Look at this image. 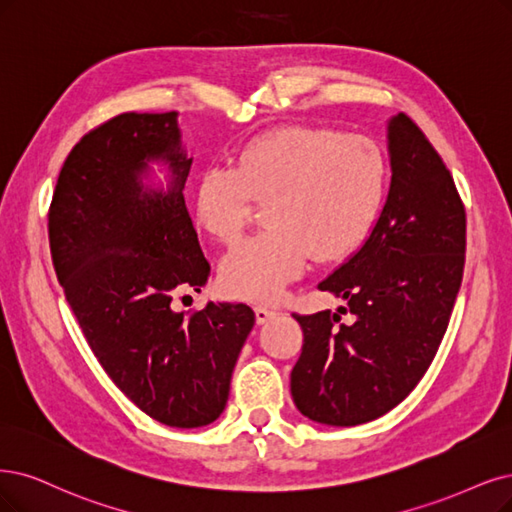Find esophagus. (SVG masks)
I'll return each instance as SVG.
<instances>
[{"label":"esophagus","instance_id":"34e87169","mask_svg":"<svg viewBox=\"0 0 512 512\" xmlns=\"http://www.w3.org/2000/svg\"><path fill=\"white\" fill-rule=\"evenodd\" d=\"M276 316L274 310H270L268 306H257L255 308V318H257V325H266L270 320Z\"/></svg>","mask_w":512,"mask_h":512}]
</instances>
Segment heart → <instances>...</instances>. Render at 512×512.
Masks as SVG:
<instances>
[{
	"label": "heart",
	"mask_w": 512,
	"mask_h": 512,
	"mask_svg": "<svg viewBox=\"0 0 512 512\" xmlns=\"http://www.w3.org/2000/svg\"><path fill=\"white\" fill-rule=\"evenodd\" d=\"M386 181V158L375 141L306 124L253 139L234 166L202 170L194 215L221 242L240 236L253 198H268L266 230L221 261L225 293L270 304L304 270L308 253L337 261L356 251L380 215Z\"/></svg>",
	"instance_id": "1"
}]
</instances>
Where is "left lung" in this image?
Here are the masks:
<instances>
[{
  "label": "left lung",
  "mask_w": 512,
  "mask_h": 512,
  "mask_svg": "<svg viewBox=\"0 0 512 512\" xmlns=\"http://www.w3.org/2000/svg\"><path fill=\"white\" fill-rule=\"evenodd\" d=\"M390 185L369 236L318 282L346 301L297 316L304 348L291 371L301 415L327 426L382 418L430 367L464 272L466 215L447 166L405 113L386 122Z\"/></svg>",
  "instance_id": "1"
}]
</instances>
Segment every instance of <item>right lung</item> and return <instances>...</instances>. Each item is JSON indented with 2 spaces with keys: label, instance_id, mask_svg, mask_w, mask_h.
<instances>
[{
  "label": "right lung",
  "instance_id": "add662e5",
  "mask_svg": "<svg viewBox=\"0 0 512 512\" xmlns=\"http://www.w3.org/2000/svg\"><path fill=\"white\" fill-rule=\"evenodd\" d=\"M192 162L177 111L122 113L71 149L48 219L54 270L88 346L170 428L219 418L255 325L244 304L206 301L192 316L170 306L211 274L183 198Z\"/></svg>",
  "mask_w": 512,
  "mask_h": 512
}]
</instances>
